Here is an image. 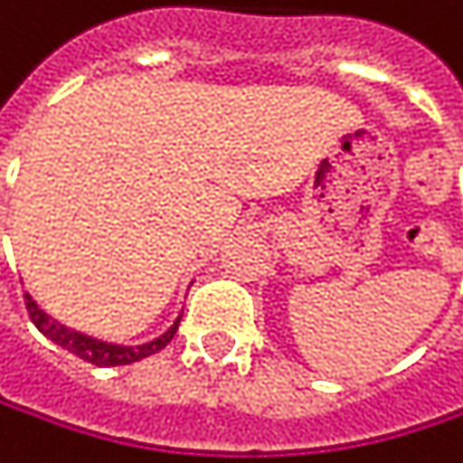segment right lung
Returning <instances> with one entry per match:
<instances>
[{
	"label": "right lung",
	"instance_id": "obj_1",
	"mask_svg": "<svg viewBox=\"0 0 463 463\" xmlns=\"http://www.w3.org/2000/svg\"><path fill=\"white\" fill-rule=\"evenodd\" d=\"M26 309H29V317L32 323L37 326V331L43 336H48L53 345L64 347L67 353L78 355L80 361L86 364H94V366H127V364H135V361H143L154 353H159L162 347L170 345V339L175 336L178 331V323L181 317H175V323L156 339L146 342V345H135V347H124V345H110V342H102V339H94V336H86L80 331H72L67 326H61L59 320H53L51 315H45L34 298L26 293Z\"/></svg>",
	"mask_w": 463,
	"mask_h": 463
}]
</instances>
